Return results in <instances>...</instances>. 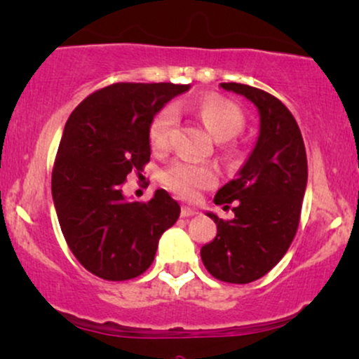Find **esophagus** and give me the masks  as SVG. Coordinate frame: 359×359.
Masks as SVG:
<instances>
[{"mask_svg": "<svg viewBox=\"0 0 359 359\" xmlns=\"http://www.w3.org/2000/svg\"><path fill=\"white\" fill-rule=\"evenodd\" d=\"M196 214H198L196 209H192V207H182V210H180V215H182L184 219H189V217H192V215H196Z\"/></svg>", "mask_w": 359, "mask_h": 359, "instance_id": "34e87169", "label": "esophagus"}]
</instances>
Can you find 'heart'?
Instances as JSON below:
<instances>
[{
  "label": "heart",
  "instance_id": "b5f03b06",
  "mask_svg": "<svg viewBox=\"0 0 359 359\" xmlns=\"http://www.w3.org/2000/svg\"><path fill=\"white\" fill-rule=\"evenodd\" d=\"M196 114L204 123L207 132L215 140H229L244 127V116L232 102L221 97H207L196 107ZM175 122V114L172 109L162 110L150 125V147L155 152H162L168 145L172 125ZM217 180L215 168L209 163L175 162L162 174V182L167 189L175 192L179 197L194 198L202 189L212 187Z\"/></svg>",
  "mask_w": 359,
  "mask_h": 359
}]
</instances>
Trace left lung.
<instances>
[{
  "instance_id": "8db88e82",
  "label": "left lung",
  "mask_w": 359,
  "mask_h": 359,
  "mask_svg": "<svg viewBox=\"0 0 359 359\" xmlns=\"http://www.w3.org/2000/svg\"><path fill=\"white\" fill-rule=\"evenodd\" d=\"M243 95L257 109L259 133L236 179L215 194L217 205L234 202V219L217 224V236L202 245L201 257L215 279L252 283L269 273L294 239L308 184L303 135L283 102L264 90L243 83H221Z\"/></svg>"
}]
</instances>
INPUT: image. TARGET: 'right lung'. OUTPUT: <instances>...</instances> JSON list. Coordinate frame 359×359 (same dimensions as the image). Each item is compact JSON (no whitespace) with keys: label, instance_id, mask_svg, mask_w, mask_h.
Instances as JSON below:
<instances>
[{"label":"right lung","instance_id":"obj_1","mask_svg":"<svg viewBox=\"0 0 359 359\" xmlns=\"http://www.w3.org/2000/svg\"><path fill=\"white\" fill-rule=\"evenodd\" d=\"M191 85L115 83L86 97L67 120L51 194L73 256L107 280L132 279L154 262L158 239L180 205L158 189L149 202L122 192L130 172L150 161V125Z\"/></svg>","mask_w":359,"mask_h":359}]
</instances>
